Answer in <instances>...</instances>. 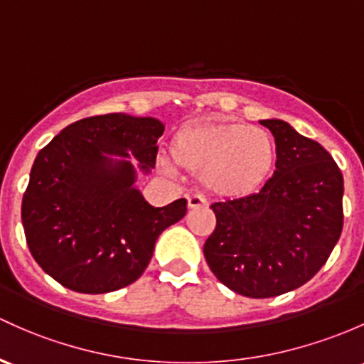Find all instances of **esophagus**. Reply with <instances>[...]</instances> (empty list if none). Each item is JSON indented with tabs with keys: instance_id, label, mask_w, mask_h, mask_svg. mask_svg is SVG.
Wrapping results in <instances>:
<instances>
[{
	"instance_id": "obj_1",
	"label": "esophagus",
	"mask_w": 364,
	"mask_h": 364,
	"mask_svg": "<svg viewBox=\"0 0 364 364\" xmlns=\"http://www.w3.org/2000/svg\"><path fill=\"white\" fill-rule=\"evenodd\" d=\"M206 205H208V201H206L205 196H201V194H194V196H189V199H187V206H189L191 210L205 208Z\"/></svg>"
}]
</instances>
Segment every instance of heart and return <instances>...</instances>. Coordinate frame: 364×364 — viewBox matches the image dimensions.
Segmentation results:
<instances>
[{
    "mask_svg": "<svg viewBox=\"0 0 364 364\" xmlns=\"http://www.w3.org/2000/svg\"><path fill=\"white\" fill-rule=\"evenodd\" d=\"M274 156L267 132L232 121L186 124L170 142L175 166L201 175L206 189L229 198L259 189L274 166Z\"/></svg>",
    "mask_w": 364,
    "mask_h": 364,
    "instance_id": "b5f03b06",
    "label": "heart"
}]
</instances>
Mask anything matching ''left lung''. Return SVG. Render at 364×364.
<instances>
[{
  "instance_id": "obj_1",
  "label": "left lung",
  "mask_w": 364,
  "mask_h": 364,
  "mask_svg": "<svg viewBox=\"0 0 364 364\" xmlns=\"http://www.w3.org/2000/svg\"><path fill=\"white\" fill-rule=\"evenodd\" d=\"M260 123L276 140L274 175L259 193L213 203L217 225L203 246L217 279L252 299L306 284L343 225V177L330 152L284 121Z\"/></svg>"
}]
</instances>
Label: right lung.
<instances>
[{
	"instance_id": "1",
	"label": "right lung",
	"mask_w": 364,
	"mask_h": 364,
	"mask_svg": "<svg viewBox=\"0 0 364 364\" xmlns=\"http://www.w3.org/2000/svg\"><path fill=\"white\" fill-rule=\"evenodd\" d=\"M163 132L154 118L112 112L69 124L38 152L22 224L31 255L62 287L80 293L128 287L149 265L159 234L186 215L183 198L154 208L134 186L128 154L149 173Z\"/></svg>"
}]
</instances>
